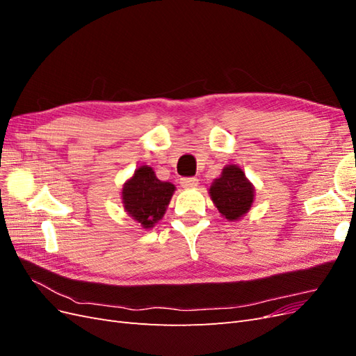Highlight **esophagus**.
<instances>
[{"label":"esophagus","instance_id":"esophagus-1","mask_svg":"<svg viewBox=\"0 0 356 356\" xmlns=\"http://www.w3.org/2000/svg\"><path fill=\"white\" fill-rule=\"evenodd\" d=\"M179 182L182 188H195L199 184L196 178H181Z\"/></svg>","mask_w":356,"mask_h":356}]
</instances>
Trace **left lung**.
<instances>
[{
    "label": "left lung",
    "instance_id": "8db88e82",
    "mask_svg": "<svg viewBox=\"0 0 356 356\" xmlns=\"http://www.w3.org/2000/svg\"><path fill=\"white\" fill-rule=\"evenodd\" d=\"M208 193L221 217L229 221L242 220L255 199L252 182L238 165L224 166L221 175L212 181Z\"/></svg>",
    "mask_w": 356,
    "mask_h": 356
}]
</instances>
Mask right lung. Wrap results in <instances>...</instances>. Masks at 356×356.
I'll return each instance as SVG.
<instances>
[{
  "mask_svg": "<svg viewBox=\"0 0 356 356\" xmlns=\"http://www.w3.org/2000/svg\"><path fill=\"white\" fill-rule=\"evenodd\" d=\"M175 190L172 182L160 181L153 168L139 166L122 188L124 211L143 229H153L163 218Z\"/></svg>",
  "mask_w": 356,
  "mask_h": 356,
  "instance_id": "right-lung-1",
  "label": "right lung"
}]
</instances>
